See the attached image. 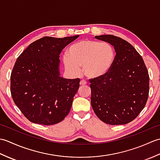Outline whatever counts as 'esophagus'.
<instances>
[{
    "label": "esophagus",
    "instance_id": "esophagus-1",
    "mask_svg": "<svg viewBox=\"0 0 160 160\" xmlns=\"http://www.w3.org/2000/svg\"><path fill=\"white\" fill-rule=\"evenodd\" d=\"M80 85L81 86H83V85H86V84H87V82H86V81L85 80H81L80 81Z\"/></svg>",
    "mask_w": 160,
    "mask_h": 160
}]
</instances>
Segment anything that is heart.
<instances>
[{
    "mask_svg": "<svg viewBox=\"0 0 160 160\" xmlns=\"http://www.w3.org/2000/svg\"><path fill=\"white\" fill-rule=\"evenodd\" d=\"M115 52L109 43L82 40L71 45L63 58L65 69L78 75L82 67L84 76L96 79L107 74L113 67Z\"/></svg>",
    "mask_w": 160,
    "mask_h": 160,
    "instance_id": "1",
    "label": "heart"
}]
</instances>
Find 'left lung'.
<instances>
[{
  "label": "left lung",
  "instance_id": "1",
  "mask_svg": "<svg viewBox=\"0 0 160 160\" xmlns=\"http://www.w3.org/2000/svg\"><path fill=\"white\" fill-rule=\"evenodd\" d=\"M110 43L116 53L113 67L105 76L91 79V104L104 123L126 124L144 108L149 93V75L144 60L125 40L113 35L96 36Z\"/></svg>",
  "mask_w": 160,
  "mask_h": 160
}]
</instances>
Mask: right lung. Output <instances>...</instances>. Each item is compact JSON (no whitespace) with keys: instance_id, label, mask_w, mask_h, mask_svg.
Masks as SVG:
<instances>
[{"instance_id":"right-lung-1","label":"right lung","mask_w":160,"mask_h":160,"mask_svg":"<svg viewBox=\"0 0 160 160\" xmlns=\"http://www.w3.org/2000/svg\"><path fill=\"white\" fill-rule=\"evenodd\" d=\"M79 35L45 36L27 47L17 58L10 77L15 104L33 123L52 125L69 113L80 78L60 77V54Z\"/></svg>"}]
</instances>
